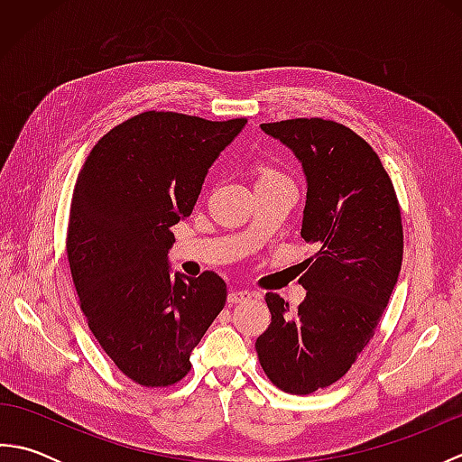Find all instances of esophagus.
<instances>
[{
    "label": "esophagus",
    "instance_id": "esophagus-1",
    "mask_svg": "<svg viewBox=\"0 0 462 462\" xmlns=\"http://www.w3.org/2000/svg\"><path fill=\"white\" fill-rule=\"evenodd\" d=\"M252 298H258V293L248 291V290H232L228 293V303H244V301H250Z\"/></svg>",
    "mask_w": 462,
    "mask_h": 462
}]
</instances>
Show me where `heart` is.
Returning <instances> with one entry per match:
<instances>
[{"mask_svg": "<svg viewBox=\"0 0 462 462\" xmlns=\"http://www.w3.org/2000/svg\"><path fill=\"white\" fill-rule=\"evenodd\" d=\"M263 179H282V174L276 169H272V166L263 164L260 169V180H263Z\"/></svg>", "mask_w": 462, "mask_h": 462, "instance_id": "b5f03b06", "label": "heart"}]
</instances>
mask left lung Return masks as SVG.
<instances>
[{
    "mask_svg": "<svg viewBox=\"0 0 462 462\" xmlns=\"http://www.w3.org/2000/svg\"><path fill=\"white\" fill-rule=\"evenodd\" d=\"M306 172L301 238L318 252L300 283L296 310L266 293L272 313L256 339L260 365L278 389L310 395L339 381L375 333L403 260L399 200L377 152L326 119L263 123Z\"/></svg>",
    "mask_w": 462,
    "mask_h": 462,
    "instance_id": "obj_1",
    "label": "left lung"
}]
</instances>
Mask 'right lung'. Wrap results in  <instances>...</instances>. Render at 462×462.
<instances>
[{
    "mask_svg": "<svg viewBox=\"0 0 462 462\" xmlns=\"http://www.w3.org/2000/svg\"><path fill=\"white\" fill-rule=\"evenodd\" d=\"M246 119L146 111L93 146L77 176L67 260L103 351L143 387H169L226 303L216 272L171 276L172 226L192 214L212 162Z\"/></svg>",
    "mask_w": 462,
    "mask_h": 462,
    "instance_id": "obj_1",
    "label": "right lung"
}]
</instances>
